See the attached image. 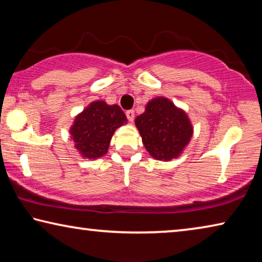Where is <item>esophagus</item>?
<instances>
[{"instance_id": "esophagus-1", "label": "esophagus", "mask_w": 262, "mask_h": 262, "mask_svg": "<svg viewBox=\"0 0 262 262\" xmlns=\"http://www.w3.org/2000/svg\"><path fill=\"white\" fill-rule=\"evenodd\" d=\"M126 115H127V119L129 121H133L134 120V118H135V112H134V110H129V111H127L126 112Z\"/></svg>"}]
</instances>
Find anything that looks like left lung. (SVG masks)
<instances>
[{
	"instance_id": "1",
	"label": "left lung",
	"mask_w": 262,
	"mask_h": 262,
	"mask_svg": "<svg viewBox=\"0 0 262 262\" xmlns=\"http://www.w3.org/2000/svg\"><path fill=\"white\" fill-rule=\"evenodd\" d=\"M147 151L158 161L179 157L193 136V126L184 110L166 97L148 101L144 113L135 119Z\"/></svg>"
}]
</instances>
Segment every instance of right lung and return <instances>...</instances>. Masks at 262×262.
Instances as JSON below:
<instances>
[{
	"label": "right lung",
	"mask_w": 262,
	"mask_h": 262,
	"mask_svg": "<svg viewBox=\"0 0 262 262\" xmlns=\"http://www.w3.org/2000/svg\"><path fill=\"white\" fill-rule=\"evenodd\" d=\"M125 123L127 118L120 106L96 100L75 117L69 133L83 158L97 159L107 154L114 132Z\"/></svg>",
	"instance_id": "right-lung-1"
}]
</instances>
